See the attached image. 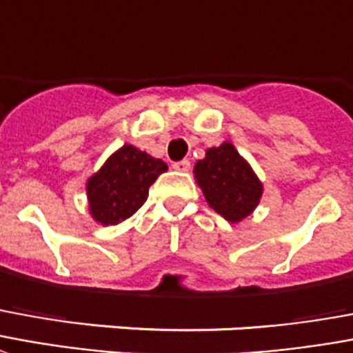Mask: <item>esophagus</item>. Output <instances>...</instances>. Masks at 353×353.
Here are the masks:
<instances>
[{"label": "esophagus", "mask_w": 353, "mask_h": 353, "mask_svg": "<svg viewBox=\"0 0 353 353\" xmlns=\"http://www.w3.org/2000/svg\"><path fill=\"white\" fill-rule=\"evenodd\" d=\"M174 170H177V172H189L190 161H187V159H183V161H177V163H174Z\"/></svg>", "instance_id": "obj_1"}]
</instances>
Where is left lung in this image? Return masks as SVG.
<instances>
[{"instance_id": "left-lung-1", "label": "left lung", "mask_w": 353, "mask_h": 353, "mask_svg": "<svg viewBox=\"0 0 353 353\" xmlns=\"http://www.w3.org/2000/svg\"><path fill=\"white\" fill-rule=\"evenodd\" d=\"M203 196L228 223L249 216L262 198V183L230 142L205 151V159L194 164Z\"/></svg>"}]
</instances>
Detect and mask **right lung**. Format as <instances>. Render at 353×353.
Returning a JSON list of instances; mask_svg holds the SVG:
<instances>
[{"mask_svg": "<svg viewBox=\"0 0 353 353\" xmlns=\"http://www.w3.org/2000/svg\"><path fill=\"white\" fill-rule=\"evenodd\" d=\"M168 166L134 145H123L88 179L90 213L97 223L117 224L134 215L148 200L150 187Z\"/></svg>", "mask_w": 353, "mask_h": 353, "instance_id": "obj_1", "label": "right lung"}]
</instances>
